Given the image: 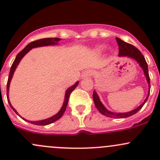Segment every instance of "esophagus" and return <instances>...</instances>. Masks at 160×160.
Returning <instances> with one entry per match:
<instances>
[{
	"label": "esophagus",
	"instance_id": "1",
	"mask_svg": "<svg viewBox=\"0 0 160 160\" xmlns=\"http://www.w3.org/2000/svg\"><path fill=\"white\" fill-rule=\"evenodd\" d=\"M93 74V72L91 70H86L82 74V78H86V77H90Z\"/></svg>",
	"mask_w": 160,
	"mask_h": 160
}]
</instances>
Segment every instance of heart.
Segmentation results:
<instances>
[{"label":"heart","mask_w":160,"mask_h":160,"mask_svg":"<svg viewBox=\"0 0 160 160\" xmlns=\"http://www.w3.org/2000/svg\"><path fill=\"white\" fill-rule=\"evenodd\" d=\"M104 48H105L104 46H99V47L98 48V51H101V50L104 49Z\"/></svg>","instance_id":"1"}]
</instances>
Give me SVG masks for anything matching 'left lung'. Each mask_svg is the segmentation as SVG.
<instances>
[{
	"label": "left lung",
	"instance_id": "obj_1",
	"mask_svg": "<svg viewBox=\"0 0 160 160\" xmlns=\"http://www.w3.org/2000/svg\"><path fill=\"white\" fill-rule=\"evenodd\" d=\"M116 41H117L118 45L119 47V56H127V57L132 58V59H135L137 61L138 64H139L140 67L142 68L143 71H144V74L146 77V80H147L148 83H149V93H148L147 98H146V100L144 101V102L141 104V105L138 106L137 108L134 109V110L128 111V112L125 113H114L109 111L103 105L102 103L100 101V98L98 97V93H96L95 90H93V102H94L95 106H96L97 109L100 111L102 114L107 116V117L112 118H125L130 117V116L133 115V114H136L143 107V105L145 104V103L147 101L148 98H149V91H150V78L149 75V70H148V64L146 62L145 57L143 56V55L142 54L141 52L139 51L136 47H135L132 45L129 44V43H127L125 42L122 41V39L118 38H116Z\"/></svg>",
	"mask_w": 160,
	"mask_h": 160
}]
</instances>
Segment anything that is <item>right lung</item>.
<instances>
[{
  "instance_id": "obj_1",
  "label": "right lung",
  "mask_w": 160,
  "mask_h": 160,
  "mask_svg": "<svg viewBox=\"0 0 160 160\" xmlns=\"http://www.w3.org/2000/svg\"><path fill=\"white\" fill-rule=\"evenodd\" d=\"M59 40H61V39H60V38H42V39H38V40H36V41L32 42H30L29 44L27 45V46L25 47V49H22V51H21L20 52H19L18 54L17 55V56H16L15 59H14V61L13 62L12 66H11V67L10 72H9L8 80L7 98H8V101L10 107L13 109V111H14V112H15L17 114H18V112L16 111L15 109H14V108L12 107V105L11 104L10 101H9V98H8L9 86H10L11 80V78H12V77H13V74H14V70H15V69L17 68L18 65V63L20 62L21 59H22V58L24 57V56H25V55L28 52H29L31 49H33V48L40 47V46H50V45H56V44H58V42H59ZM78 83H79V82L77 81V83H75V84L72 85V87H70V88H69L67 90V91H66V93H65V99H64L63 104H62V108H61V109H60V111H59V112H58L56 114L52 116L51 118H49L45 119V120L37 121V122H31V121H27L26 119H25V118H23V120L26 121V122H30V123L34 124V125H49V124H51V123H53V122H55L56 121H57L58 119H59L61 117H62V114H63L64 112H65L66 109H67V104H68L69 98H70V95L71 92H72V90H73L76 88H77V85H78ZM18 115H19V114H18ZM19 116H20V115H19Z\"/></svg>"
}]
</instances>
